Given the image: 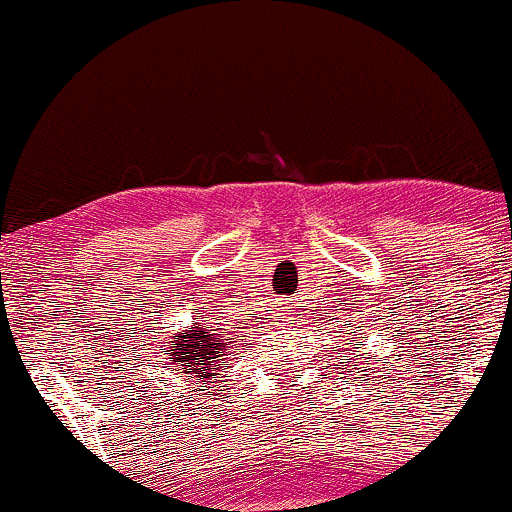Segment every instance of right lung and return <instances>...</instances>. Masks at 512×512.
<instances>
[{"mask_svg":"<svg viewBox=\"0 0 512 512\" xmlns=\"http://www.w3.org/2000/svg\"><path fill=\"white\" fill-rule=\"evenodd\" d=\"M170 350L165 352L172 364V372L189 376L199 384H213L216 374L221 372L223 359L228 355V345H233L235 335H221V328L216 333L206 330V325L194 323V328L182 330L172 335Z\"/></svg>","mask_w":512,"mask_h":512,"instance_id":"right-lung-1","label":"right lung"}]
</instances>
